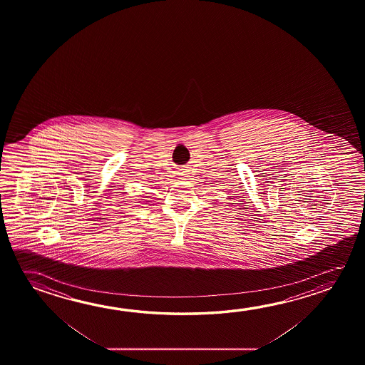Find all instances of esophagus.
I'll return each instance as SVG.
<instances>
[{"mask_svg": "<svg viewBox=\"0 0 365 365\" xmlns=\"http://www.w3.org/2000/svg\"><path fill=\"white\" fill-rule=\"evenodd\" d=\"M188 169H182V170H180V175H182L183 178H185V177H188Z\"/></svg>", "mask_w": 365, "mask_h": 365, "instance_id": "1", "label": "esophagus"}]
</instances>
